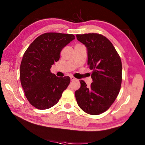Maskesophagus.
<instances>
[{
  "label": "esophagus",
  "instance_id": "1",
  "mask_svg": "<svg viewBox=\"0 0 145 145\" xmlns=\"http://www.w3.org/2000/svg\"><path fill=\"white\" fill-rule=\"evenodd\" d=\"M70 80L71 81H74V80H77V79H76V78H75L74 76H70Z\"/></svg>",
  "mask_w": 145,
  "mask_h": 145
}]
</instances>
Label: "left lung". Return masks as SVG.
Wrapping results in <instances>:
<instances>
[{
  "instance_id": "8db88e82",
  "label": "left lung",
  "mask_w": 145,
  "mask_h": 145,
  "mask_svg": "<svg viewBox=\"0 0 145 145\" xmlns=\"http://www.w3.org/2000/svg\"><path fill=\"white\" fill-rule=\"evenodd\" d=\"M88 50V65L92 70L90 87L81 80L75 91L80 108L88 114L97 115L109 108L118 96L122 81L120 55L108 39L99 33L76 35Z\"/></svg>"
}]
</instances>
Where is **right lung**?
<instances>
[{
	"label": "right lung",
	"mask_w": 145,
	"mask_h": 145,
	"mask_svg": "<svg viewBox=\"0 0 145 145\" xmlns=\"http://www.w3.org/2000/svg\"><path fill=\"white\" fill-rule=\"evenodd\" d=\"M75 39L73 34L48 32L37 37L23 55L20 67V83L27 99L39 110L56 105L70 84L66 76L58 77L50 68L60 59L64 47Z\"/></svg>",
	"instance_id": "right-lung-1"
}]
</instances>
